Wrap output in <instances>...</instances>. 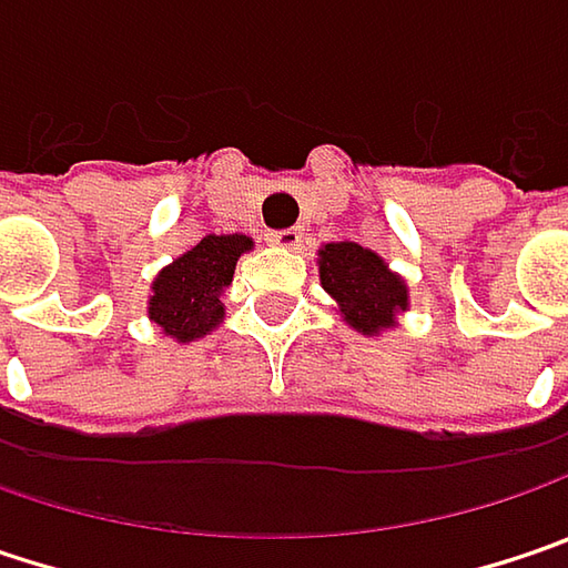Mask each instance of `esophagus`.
I'll use <instances>...</instances> for the list:
<instances>
[{
    "instance_id": "obj_1",
    "label": "esophagus",
    "mask_w": 568,
    "mask_h": 568,
    "mask_svg": "<svg viewBox=\"0 0 568 568\" xmlns=\"http://www.w3.org/2000/svg\"><path fill=\"white\" fill-rule=\"evenodd\" d=\"M301 239H304V232H301V229L267 232V242H271V245H277V248H297V245H301Z\"/></svg>"
}]
</instances>
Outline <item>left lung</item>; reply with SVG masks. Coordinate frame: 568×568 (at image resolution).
Masks as SVG:
<instances>
[{"label": "left lung", "instance_id": "obj_1", "mask_svg": "<svg viewBox=\"0 0 568 568\" xmlns=\"http://www.w3.org/2000/svg\"><path fill=\"white\" fill-rule=\"evenodd\" d=\"M316 255L320 284L336 301L348 329L362 336L397 329V320L410 310V291L378 252L358 242H326Z\"/></svg>", "mask_w": 568, "mask_h": 568}]
</instances>
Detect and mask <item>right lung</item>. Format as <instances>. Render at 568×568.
Segmentation results:
<instances>
[{"mask_svg":"<svg viewBox=\"0 0 568 568\" xmlns=\"http://www.w3.org/2000/svg\"><path fill=\"white\" fill-rule=\"evenodd\" d=\"M255 242L242 232L206 235L190 252L164 264L148 294V320L161 336L174 343H196L225 320V287L232 284L235 264Z\"/></svg>","mask_w":568,"mask_h":568,"instance_id":"1","label":"right lung"}]
</instances>
